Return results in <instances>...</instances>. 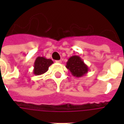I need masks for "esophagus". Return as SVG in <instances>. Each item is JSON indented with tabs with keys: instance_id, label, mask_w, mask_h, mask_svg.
Here are the masks:
<instances>
[{
	"instance_id": "obj_1",
	"label": "esophagus",
	"mask_w": 124,
	"mask_h": 124,
	"mask_svg": "<svg viewBox=\"0 0 124 124\" xmlns=\"http://www.w3.org/2000/svg\"><path fill=\"white\" fill-rule=\"evenodd\" d=\"M56 63H58V64H61L62 63V60H56Z\"/></svg>"
}]
</instances>
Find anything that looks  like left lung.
Returning <instances> with one entry per match:
<instances>
[{
    "instance_id": "left-lung-1",
    "label": "left lung",
    "mask_w": 124,
    "mask_h": 124,
    "mask_svg": "<svg viewBox=\"0 0 124 124\" xmlns=\"http://www.w3.org/2000/svg\"><path fill=\"white\" fill-rule=\"evenodd\" d=\"M66 67L72 75L75 77H82L87 73L89 71L88 66L77 55L71 56L66 62Z\"/></svg>"
}]
</instances>
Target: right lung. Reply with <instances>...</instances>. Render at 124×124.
Returning a JSON list of instances; mask_svg holds the SVG:
<instances>
[{
  "instance_id": "1",
  "label": "right lung",
  "mask_w": 124,
  "mask_h": 124,
  "mask_svg": "<svg viewBox=\"0 0 124 124\" xmlns=\"http://www.w3.org/2000/svg\"><path fill=\"white\" fill-rule=\"evenodd\" d=\"M52 64H53V62L51 59H47L43 56H38L34 63L33 74L35 75H40L45 73Z\"/></svg>"
}]
</instances>
